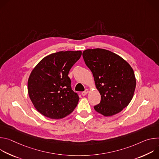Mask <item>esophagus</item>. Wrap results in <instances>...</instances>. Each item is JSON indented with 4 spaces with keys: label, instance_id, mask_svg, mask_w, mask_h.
<instances>
[{
    "label": "esophagus",
    "instance_id": "esophagus-1",
    "mask_svg": "<svg viewBox=\"0 0 159 159\" xmlns=\"http://www.w3.org/2000/svg\"><path fill=\"white\" fill-rule=\"evenodd\" d=\"M88 93H89V89H86L85 90V91H84V92L82 93V96H85Z\"/></svg>",
    "mask_w": 159,
    "mask_h": 159
}]
</instances>
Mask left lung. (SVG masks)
Instances as JSON below:
<instances>
[{
  "label": "left lung",
  "mask_w": 159,
  "mask_h": 159,
  "mask_svg": "<svg viewBox=\"0 0 159 159\" xmlns=\"http://www.w3.org/2000/svg\"><path fill=\"white\" fill-rule=\"evenodd\" d=\"M82 56L101 95L94 109L104 116L119 113L129 104L134 93L136 79L131 66L118 55L104 49H87Z\"/></svg>",
  "instance_id": "obj_1"
}]
</instances>
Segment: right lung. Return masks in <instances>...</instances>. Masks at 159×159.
<instances>
[{"label": "right lung", "instance_id": "obj_1", "mask_svg": "<svg viewBox=\"0 0 159 159\" xmlns=\"http://www.w3.org/2000/svg\"><path fill=\"white\" fill-rule=\"evenodd\" d=\"M81 51L58 52L43 58L33 69L28 81L30 98L36 109L51 119H61L76 107L79 97L68 76L79 60Z\"/></svg>", "mask_w": 159, "mask_h": 159}]
</instances>
